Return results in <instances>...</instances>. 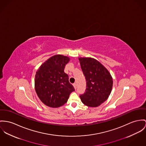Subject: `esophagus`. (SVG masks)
I'll use <instances>...</instances> for the list:
<instances>
[{
  "label": "esophagus",
  "instance_id": "34e87169",
  "mask_svg": "<svg viewBox=\"0 0 146 146\" xmlns=\"http://www.w3.org/2000/svg\"><path fill=\"white\" fill-rule=\"evenodd\" d=\"M73 85V86H74V88H75V89H76V88H77V85H76V83H74Z\"/></svg>",
  "mask_w": 146,
  "mask_h": 146
}]
</instances>
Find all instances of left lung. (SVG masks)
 <instances>
[{
  "mask_svg": "<svg viewBox=\"0 0 146 146\" xmlns=\"http://www.w3.org/2000/svg\"><path fill=\"white\" fill-rule=\"evenodd\" d=\"M86 80L85 92L80 95L83 104L90 107L101 105L108 98L112 89V78L98 60L91 58H79Z\"/></svg>",
  "mask_w": 146,
  "mask_h": 146,
  "instance_id": "1",
  "label": "left lung"
}]
</instances>
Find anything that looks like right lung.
Returning a JSON list of instances; mask_svg holds the SVG:
<instances>
[{"label":"right lung","mask_w":146,"mask_h":146,"mask_svg":"<svg viewBox=\"0 0 146 146\" xmlns=\"http://www.w3.org/2000/svg\"><path fill=\"white\" fill-rule=\"evenodd\" d=\"M69 58L56 55L45 61L36 72L35 89L36 94L46 106L57 108L64 105L74 88L69 82L64 68Z\"/></svg>","instance_id":"add662e5"}]
</instances>
